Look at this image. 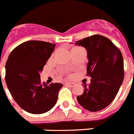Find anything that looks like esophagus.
Returning <instances> with one entry per match:
<instances>
[{
	"instance_id": "1",
	"label": "esophagus",
	"mask_w": 134,
	"mask_h": 134,
	"mask_svg": "<svg viewBox=\"0 0 134 134\" xmlns=\"http://www.w3.org/2000/svg\"><path fill=\"white\" fill-rule=\"evenodd\" d=\"M65 85L69 86V87H74L76 84L74 83H65Z\"/></svg>"
}]
</instances>
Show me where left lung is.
I'll list each match as a JSON object with an SVG mask.
<instances>
[{
  "mask_svg": "<svg viewBox=\"0 0 134 134\" xmlns=\"http://www.w3.org/2000/svg\"><path fill=\"white\" fill-rule=\"evenodd\" d=\"M88 52L87 75L90 83L77 96L79 104L86 110L96 112L111 104L124 79V62L120 50L107 37L94 35L76 42Z\"/></svg>",
  "mask_w": 134,
  "mask_h": 134,
  "instance_id": "1",
  "label": "left lung"
}]
</instances>
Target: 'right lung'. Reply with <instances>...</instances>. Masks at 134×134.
Instances as JSON below:
<instances>
[{
  "instance_id": "add662e5",
  "label": "right lung",
  "mask_w": 134,
  "mask_h": 134,
  "mask_svg": "<svg viewBox=\"0 0 134 134\" xmlns=\"http://www.w3.org/2000/svg\"><path fill=\"white\" fill-rule=\"evenodd\" d=\"M55 44L31 40L22 43L10 53L5 65V81L19 106L32 114L50 110L56 104L63 84L47 86L40 72L53 52Z\"/></svg>"
}]
</instances>
